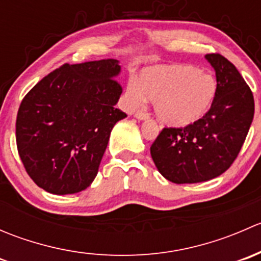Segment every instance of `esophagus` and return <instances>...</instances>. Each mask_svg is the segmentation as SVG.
Listing matches in <instances>:
<instances>
[{"label": "esophagus", "mask_w": 261, "mask_h": 261, "mask_svg": "<svg viewBox=\"0 0 261 261\" xmlns=\"http://www.w3.org/2000/svg\"><path fill=\"white\" fill-rule=\"evenodd\" d=\"M135 117L139 118V120H147L149 118V114H146L144 111H138L135 114Z\"/></svg>", "instance_id": "obj_1"}]
</instances>
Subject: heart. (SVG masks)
Listing matches in <instances>:
<instances>
[{
  "instance_id": "1",
  "label": "heart",
  "mask_w": 261,
  "mask_h": 261,
  "mask_svg": "<svg viewBox=\"0 0 261 261\" xmlns=\"http://www.w3.org/2000/svg\"><path fill=\"white\" fill-rule=\"evenodd\" d=\"M218 94V82L211 73L196 65L165 64L149 67L141 72L139 82L127 86V102L138 109L154 101V111L163 123L186 127L208 114Z\"/></svg>"
}]
</instances>
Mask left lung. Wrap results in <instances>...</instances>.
Wrapping results in <instances>:
<instances>
[{"label":"left lung","instance_id":"obj_1","mask_svg":"<svg viewBox=\"0 0 261 261\" xmlns=\"http://www.w3.org/2000/svg\"><path fill=\"white\" fill-rule=\"evenodd\" d=\"M206 59L218 82L212 109L191 126L164 127L150 146L160 174L173 183H199L225 173L238 158L254 117V96L235 65L217 53Z\"/></svg>","mask_w":261,"mask_h":261}]
</instances>
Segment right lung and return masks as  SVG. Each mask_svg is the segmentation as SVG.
<instances>
[{
	"instance_id": "obj_1",
	"label": "right lung",
	"mask_w": 261,
	"mask_h": 261,
	"mask_svg": "<svg viewBox=\"0 0 261 261\" xmlns=\"http://www.w3.org/2000/svg\"><path fill=\"white\" fill-rule=\"evenodd\" d=\"M120 70L116 59L63 64L23 97L17 151L36 186L53 194L91 186L112 127L127 116L115 107L122 93Z\"/></svg>"
}]
</instances>
